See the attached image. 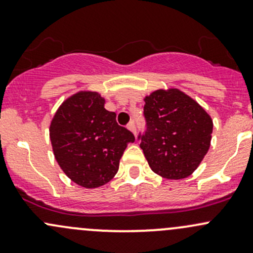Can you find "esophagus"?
Masks as SVG:
<instances>
[{
    "label": "esophagus",
    "instance_id": "obj_1",
    "mask_svg": "<svg viewBox=\"0 0 253 253\" xmlns=\"http://www.w3.org/2000/svg\"><path fill=\"white\" fill-rule=\"evenodd\" d=\"M127 128H128L132 133L136 134V124H134L133 121H131L128 125H127Z\"/></svg>",
    "mask_w": 253,
    "mask_h": 253
}]
</instances>
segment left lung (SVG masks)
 <instances>
[{"label":"left lung","mask_w":253,"mask_h":253,"mask_svg":"<svg viewBox=\"0 0 253 253\" xmlns=\"http://www.w3.org/2000/svg\"><path fill=\"white\" fill-rule=\"evenodd\" d=\"M147 129L139 133L150 169L169 180L190 176L211 145L213 121L205 109L178 89L155 90L145 96Z\"/></svg>","instance_id":"8db88e82"}]
</instances>
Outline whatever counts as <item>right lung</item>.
I'll use <instances>...</instances> for the list:
<instances>
[{"instance_id":"1","label":"right lung","mask_w":253,"mask_h":253,"mask_svg":"<svg viewBox=\"0 0 253 253\" xmlns=\"http://www.w3.org/2000/svg\"><path fill=\"white\" fill-rule=\"evenodd\" d=\"M95 91H79L58 108L50 125L53 154L61 169L77 185L95 188L108 183L119 170L131 131L116 122Z\"/></svg>"}]
</instances>
